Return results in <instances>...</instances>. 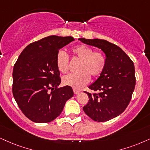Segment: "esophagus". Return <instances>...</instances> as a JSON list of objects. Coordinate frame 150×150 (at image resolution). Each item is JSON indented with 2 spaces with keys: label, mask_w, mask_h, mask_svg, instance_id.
<instances>
[{
  "label": "esophagus",
  "mask_w": 150,
  "mask_h": 150,
  "mask_svg": "<svg viewBox=\"0 0 150 150\" xmlns=\"http://www.w3.org/2000/svg\"><path fill=\"white\" fill-rule=\"evenodd\" d=\"M74 93L75 94V95H78L79 94V92H81V90H77V89H74Z\"/></svg>",
  "instance_id": "1"
}]
</instances>
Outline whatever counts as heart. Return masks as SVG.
Instances as JSON below:
<instances>
[{"label": "heart", "mask_w": 150, "mask_h": 150, "mask_svg": "<svg viewBox=\"0 0 150 150\" xmlns=\"http://www.w3.org/2000/svg\"><path fill=\"white\" fill-rule=\"evenodd\" d=\"M72 52L81 60L78 67L79 71L64 76L62 82L74 89H81L89 82L90 75L97 77L102 73L106 67V59L102 53L94 51L92 48L83 44L74 47ZM56 64L60 72L67 71L69 56L62 50L57 54Z\"/></svg>", "instance_id": "b5f03b06"}]
</instances>
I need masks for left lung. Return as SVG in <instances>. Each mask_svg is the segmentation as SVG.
<instances>
[{"label": "left lung", "mask_w": 150, "mask_h": 150, "mask_svg": "<svg viewBox=\"0 0 150 150\" xmlns=\"http://www.w3.org/2000/svg\"><path fill=\"white\" fill-rule=\"evenodd\" d=\"M79 40L99 48L106 55L104 70L89 86L90 89L99 93L86 92L89 102L83 109L95 121H108L120 115L130 102L136 85L134 62L122 49L106 40L85 38Z\"/></svg>", "instance_id": "left-lung-1"}]
</instances>
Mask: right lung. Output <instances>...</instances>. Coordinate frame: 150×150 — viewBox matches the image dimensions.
<instances>
[{
	"mask_svg": "<svg viewBox=\"0 0 150 150\" xmlns=\"http://www.w3.org/2000/svg\"><path fill=\"white\" fill-rule=\"evenodd\" d=\"M74 40L69 36L47 37L29 44L18 56L12 73L13 96L31 121H53L73 97L70 86L58 88L61 79L56 57L59 50Z\"/></svg>",
	"mask_w": 150,
	"mask_h": 150,
	"instance_id": "right-lung-1",
	"label": "right lung"
}]
</instances>
